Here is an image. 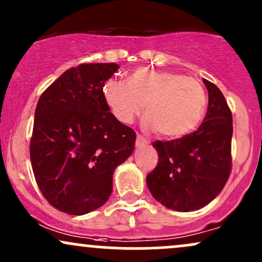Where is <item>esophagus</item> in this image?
<instances>
[{
	"label": "esophagus",
	"mask_w": 262,
	"mask_h": 262,
	"mask_svg": "<svg viewBox=\"0 0 262 262\" xmlns=\"http://www.w3.org/2000/svg\"><path fill=\"white\" fill-rule=\"evenodd\" d=\"M135 143H137L138 146H141V145H146V144H148L149 141H148V139H146L145 137H143V135L138 134L137 135V141H135Z\"/></svg>",
	"instance_id": "1"
}]
</instances>
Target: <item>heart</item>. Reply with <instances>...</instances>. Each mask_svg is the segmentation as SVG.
I'll list each match as a JSON object with an SVG mask.
<instances>
[{"label":"heart","instance_id":"1","mask_svg":"<svg viewBox=\"0 0 262 262\" xmlns=\"http://www.w3.org/2000/svg\"><path fill=\"white\" fill-rule=\"evenodd\" d=\"M102 95L119 122L132 123L144 110L146 128L165 138H179L196 129L207 106L206 92L196 79L145 66L134 70L129 81L106 80Z\"/></svg>","mask_w":262,"mask_h":262}]
</instances>
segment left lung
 <instances>
[{
    "label": "left lung",
    "mask_w": 262,
    "mask_h": 262,
    "mask_svg": "<svg viewBox=\"0 0 262 262\" xmlns=\"http://www.w3.org/2000/svg\"><path fill=\"white\" fill-rule=\"evenodd\" d=\"M208 108L202 124L179 139L156 140L158 165L146 176L152 197L166 208L191 212L221 193L231 171L233 118L223 93L203 80Z\"/></svg>",
    "instance_id": "obj_1"
}]
</instances>
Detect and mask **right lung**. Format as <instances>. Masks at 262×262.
Here are the masks:
<instances>
[{"mask_svg": "<svg viewBox=\"0 0 262 262\" xmlns=\"http://www.w3.org/2000/svg\"><path fill=\"white\" fill-rule=\"evenodd\" d=\"M118 69L114 62L80 64L39 97L32 169L44 198L60 212L82 215L103 206L114 169L133 152L135 132L110 112L102 95Z\"/></svg>", "mask_w": 262, "mask_h": 262, "instance_id": "right-lung-1", "label": "right lung"}]
</instances>
